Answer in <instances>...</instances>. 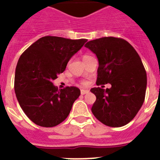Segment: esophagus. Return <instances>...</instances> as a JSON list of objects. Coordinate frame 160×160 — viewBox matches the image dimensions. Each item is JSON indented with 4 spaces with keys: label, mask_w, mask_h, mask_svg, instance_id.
Instances as JSON below:
<instances>
[{
    "label": "esophagus",
    "mask_w": 160,
    "mask_h": 160,
    "mask_svg": "<svg viewBox=\"0 0 160 160\" xmlns=\"http://www.w3.org/2000/svg\"><path fill=\"white\" fill-rule=\"evenodd\" d=\"M89 93L88 90H81V94H86Z\"/></svg>",
    "instance_id": "obj_1"
}]
</instances>
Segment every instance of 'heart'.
Wrapping results in <instances>:
<instances>
[{
  "instance_id": "heart-1",
  "label": "heart",
  "mask_w": 160,
  "mask_h": 160,
  "mask_svg": "<svg viewBox=\"0 0 160 160\" xmlns=\"http://www.w3.org/2000/svg\"><path fill=\"white\" fill-rule=\"evenodd\" d=\"M89 57H90V56H89V55H84L82 58H83V60H84V59L87 58H89Z\"/></svg>"
}]
</instances>
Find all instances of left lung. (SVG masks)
Here are the masks:
<instances>
[{"mask_svg": "<svg viewBox=\"0 0 160 160\" xmlns=\"http://www.w3.org/2000/svg\"><path fill=\"white\" fill-rule=\"evenodd\" d=\"M85 46L98 60L97 85L110 83V89L90 90L96 101L91 108L98 120L112 128L125 126L142 106L147 89V73L139 55L129 42L114 37L90 41Z\"/></svg>", "mask_w": 160, "mask_h": 160, "instance_id": "8db88e82", "label": "left lung"}]
</instances>
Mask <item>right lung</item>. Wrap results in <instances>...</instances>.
<instances>
[{
    "instance_id": "add662e5",
    "label": "right lung",
    "mask_w": 160,
    "mask_h": 160,
    "mask_svg": "<svg viewBox=\"0 0 160 160\" xmlns=\"http://www.w3.org/2000/svg\"><path fill=\"white\" fill-rule=\"evenodd\" d=\"M87 42L46 36L21 55L15 71L14 90L20 107L35 124L52 128L67 118L81 94L80 90L75 87L58 90L52 82L66 70L72 56Z\"/></svg>"
}]
</instances>
